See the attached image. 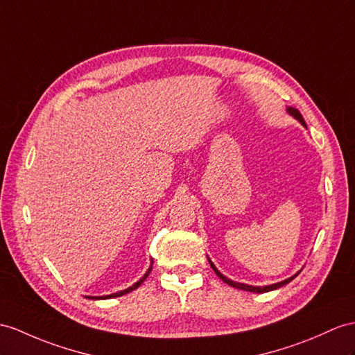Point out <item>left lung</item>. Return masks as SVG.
Returning <instances> with one entry per match:
<instances>
[{
  "label": "left lung",
  "mask_w": 355,
  "mask_h": 355,
  "mask_svg": "<svg viewBox=\"0 0 355 355\" xmlns=\"http://www.w3.org/2000/svg\"><path fill=\"white\" fill-rule=\"evenodd\" d=\"M288 111L291 112V114L295 117V119H298L300 122L306 126V122H304V119H302V116H301V112L298 111V110H295V108H288ZM209 263H211V268L212 270L215 271V274L218 275V277L224 282V283H227L229 286H232V288H236V289H241V291H248V292H257V293H263V292H270V291H274V289H277V288H282V286H284V284L286 283H289V282H292L293 279L297 277V274L293 275V277H291V279H286L284 282H280V283H275V284H271V286H263V288H261V286H248V284H244V283H236V282H232V280H229L227 277H224V275L217 270V268H215V265L209 261Z\"/></svg>",
  "instance_id": "8db88e82"
}]
</instances>
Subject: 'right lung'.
I'll use <instances>...</instances> for the list:
<instances>
[{
  "label": "right lung",
  "mask_w": 355,
  "mask_h": 355,
  "mask_svg": "<svg viewBox=\"0 0 355 355\" xmlns=\"http://www.w3.org/2000/svg\"><path fill=\"white\" fill-rule=\"evenodd\" d=\"M150 270H152V266L149 268V271L148 272H146L144 275H143V277L140 279V282H137L135 284H132V286L131 288H128V289H125V291H120V292H116V293H111V295H107V297H101V298H103V300H107V298H114V297H122V295H125V293H128V292H132L134 289H137L138 286H140V284L146 280V279H148V275L150 274ZM89 298H92V300H96V298H94V297H89Z\"/></svg>",
  "instance_id": "add662e5"
}]
</instances>
